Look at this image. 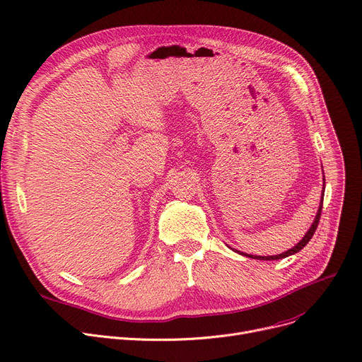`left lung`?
Here are the masks:
<instances>
[{
    "label": "left lung",
    "instance_id": "8db88e82",
    "mask_svg": "<svg viewBox=\"0 0 362 362\" xmlns=\"http://www.w3.org/2000/svg\"><path fill=\"white\" fill-rule=\"evenodd\" d=\"M325 181V180H323ZM323 191H325V187H323ZM323 197H325V194H322V202H320V207H318V210H317V215H315V219H314V222H313V225H311V228L308 229V232L305 233L304 235V238L296 244L295 247H292L291 250H288V251H285V252H282V254H278V256H264V257H262V256H251V254H245V252H241L243 256H245V257H250V259H257V260H279V259H285V257H288V256H292V254H295V252H298V251H301L307 244H308V241L313 238V235H314V232H315V229H317V225H318V222H320V215H322V209H323ZM240 252V251H238Z\"/></svg>",
    "mask_w": 362,
    "mask_h": 362
}]
</instances>
